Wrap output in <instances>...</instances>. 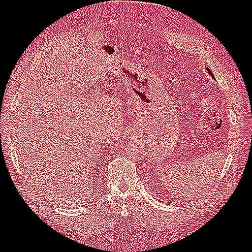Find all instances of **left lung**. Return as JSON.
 I'll return each mask as SVG.
<instances>
[{
    "label": "left lung",
    "instance_id": "8db88e82",
    "mask_svg": "<svg viewBox=\"0 0 252 252\" xmlns=\"http://www.w3.org/2000/svg\"><path fill=\"white\" fill-rule=\"evenodd\" d=\"M208 72H209V73H210V74H211V76H212V77H213V74H212V72H211V71H210V70H209V69H208Z\"/></svg>",
    "mask_w": 252,
    "mask_h": 252
}]
</instances>
